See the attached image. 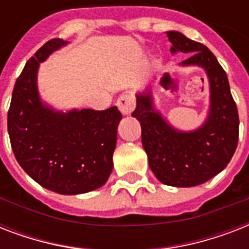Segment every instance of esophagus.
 Returning a JSON list of instances; mask_svg holds the SVG:
<instances>
[{"label":"esophagus","instance_id":"esophagus-1","mask_svg":"<svg viewBox=\"0 0 249 249\" xmlns=\"http://www.w3.org/2000/svg\"><path fill=\"white\" fill-rule=\"evenodd\" d=\"M116 105L123 115H129L136 107V98L132 94H123L117 99Z\"/></svg>","mask_w":249,"mask_h":249}]
</instances>
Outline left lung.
Segmentation results:
<instances>
[{
    "mask_svg": "<svg viewBox=\"0 0 249 249\" xmlns=\"http://www.w3.org/2000/svg\"><path fill=\"white\" fill-rule=\"evenodd\" d=\"M166 36L172 42V54H190L181 66H199L207 72L211 90L208 117L195 130H178L155 109L151 89L137 94L132 116L141 123L142 144L156 178L164 185L193 187L214 177L231 160L238 146L239 116L226 72L213 53L176 31L166 32Z\"/></svg>",
    "mask_w": 249,
    "mask_h": 249,
    "instance_id": "obj_1",
    "label": "left lung"
}]
</instances>
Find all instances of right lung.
<instances>
[{
	"mask_svg": "<svg viewBox=\"0 0 249 249\" xmlns=\"http://www.w3.org/2000/svg\"><path fill=\"white\" fill-rule=\"evenodd\" d=\"M67 44L53 38L25 63L14 86L7 130L14 155L29 177L54 193L77 195L99 189L108 179L123 115L116 106L64 113L42 103L38 66Z\"/></svg>",
	"mask_w": 249,
	"mask_h": 249,
	"instance_id": "right-lung-1",
	"label": "right lung"
}]
</instances>
